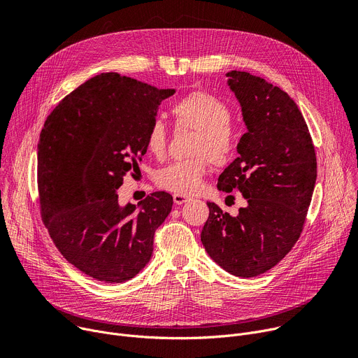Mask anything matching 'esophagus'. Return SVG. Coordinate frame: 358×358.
<instances>
[{
	"label": "esophagus",
	"instance_id": "34e87169",
	"mask_svg": "<svg viewBox=\"0 0 358 358\" xmlns=\"http://www.w3.org/2000/svg\"><path fill=\"white\" fill-rule=\"evenodd\" d=\"M173 199H174V203L178 204V206H181V204H184V203L192 200V197H187V196H182V194H174Z\"/></svg>",
	"mask_w": 358,
	"mask_h": 358
}]
</instances>
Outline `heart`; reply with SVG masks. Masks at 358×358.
Masks as SVG:
<instances>
[{
    "label": "heart",
    "instance_id": "1",
    "mask_svg": "<svg viewBox=\"0 0 358 358\" xmlns=\"http://www.w3.org/2000/svg\"><path fill=\"white\" fill-rule=\"evenodd\" d=\"M181 127L196 131L189 154L193 157L174 161L157 173V184L176 194L189 196L197 193L210 161L214 165L227 164L236 151V136L230 125L231 112L229 106L206 92H193L178 101L171 109ZM147 150L162 157L166 150V129L158 119L151 122L147 136Z\"/></svg>",
    "mask_w": 358,
    "mask_h": 358
}]
</instances>
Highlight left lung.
<instances>
[{"label":"left lung","instance_id":"8db88e82","mask_svg":"<svg viewBox=\"0 0 358 358\" xmlns=\"http://www.w3.org/2000/svg\"><path fill=\"white\" fill-rule=\"evenodd\" d=\"M248 132L217 188L248 201L237 216L207 203L201 243L226 272L253 278L289 253L302 231L317 180V157L305 119L287 92L248 71L226 73Z\"/></svg>","mask_w":358,"mask_h":358}]
</instances>
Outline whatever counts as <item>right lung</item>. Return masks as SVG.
<instances>
[{"instance_id": "add662e5", "label": "right lung", "mask_w": 358, "mask_h": 358, "mask_svg": "<svg viewBox=\"0 0 358 358\" xmlns=\"http://www.w3.org/2000/svg\"><path fill=\"white\" fill-rule=\"evenodd\" d=\"M174 93L101 73L45 119L37 145L41 216L64 259L93 279L129 280L152 256L154 233L173 197L157 192L121 206L116 189L147 152L158 106Z\"/></svg>"}]
</instances>
